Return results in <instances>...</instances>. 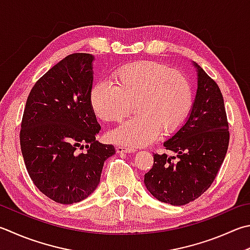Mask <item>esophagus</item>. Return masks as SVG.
I'll return each mask as SVG.
<instances>
[{"label":"esophagus","mask_w":250,"mask_h":250,"mask_svg":"<svg viewBox=\"0 0 250 250\" xmlns=\"http://www.w3.org/2000/svg\"><path fill=\"white\" fill-rule=\"evenodd\" d=\"M116 151L119 153H127V152H135L136 149L126 147V146H119V147H116Z\"/></svg>","instance_id":"34e87169"}]
</instances>
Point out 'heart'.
Returning a JSON list of instances; mask_svg holds the SVG:
<instances>
[{"mask_svg": "<svg viewBox=\"0 0 250 250\" xmlns=\"http://www.w3.org/2000/svg\"><path fill=\"white\" fill-rule=\"evenodd\" d=\"M114 84L99 82L89 95L92 111L99 119L119 123L135 103L137 116L109 133L113 143L139 147L152 143L162 131L172 135L189 116L194 97L187 77L166 64L139 61L126 64L112 74Z\"/></svg>", "mask_w": 250, "mask_h": 250, "instance_id": "heart-1", "label": "heart"}]
</instances>
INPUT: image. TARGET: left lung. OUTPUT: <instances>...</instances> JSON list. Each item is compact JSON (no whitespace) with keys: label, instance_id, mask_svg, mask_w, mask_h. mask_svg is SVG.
Returning <instances> with one entry per match:
<instances>
[{"label":"left lung","instance_id":"1","mask_svg":"<svg viewBox=\"0 0 250 250\" xmlns=\"http://www.w3.org/2000/svg\"><path fill=\"white\" fill-rule=\"evenodd\" d=\"M198 89L187 122L163 144L167 153L153 154L145 185L158 200L183 206L204 194L224 161L229 131L222 92L198 64Z\"/></svg>","mask_w":250,"mask_h":250}]
</instances>
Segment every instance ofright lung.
I'll list each match as a JSON object with an SVG mask.
<instances>
[{
	"instance_id": "obj_1",
	"label": "right lung",
	"mask_w": 250,
	"mask_h": 250,
	"mask_svg": "<svg viewBox=\"0 0 250 250\" xmlns=\"http://www.w3.org/2000/svg\"><path fill=\"white\" fill-rule=\"evenodd\" d=\"M92 61L88 53L60 61L35 83L23 110V162L38 189L58 204L87 198L115 153L114 146L96 140L101 127L89 101Z\"/></svg>"
}]
</instances>
